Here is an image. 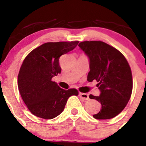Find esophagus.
I'll return each mask as SVG.
<instances>
[{
	"instance_id": "1",
	"label": "esophagus",
	"mask_w": 146,
	"mask_h": 146,
	"mask_svg": "<svg viewBox=\"0 0 146 146\" xmlns=\"http://www.w3.org/2000/svg\"><path fill=\"white\" fill-rule=\"evenodd\" d=\"M79 96H80V98H82L84 100H88L89 99V96H88V94L86 93H82V92H80L79 93Z\"/></svg>"
}]
</instances>
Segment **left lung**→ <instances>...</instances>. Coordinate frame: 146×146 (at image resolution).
<instances>
[{
  "instance_id": "1",
  "label": "left lung",
  "mask_w": 146,
  "mask_h": 146,
  "mask_svg": "<svg viewBox=\"0 0 146 146\" xmlns=\"http://www.w3.org/2000/svg\"><path fill=\"white\" fill-rule=\"evenodd\" d=\"M90 59L88 81L98 82L100 96L90 95V99L101 103V110L94 114L96 119L115 117L130 100L133 79L130 66L124 56L114 47L101 41H85L78 44Z\"/></svg>"
}]
</instances>
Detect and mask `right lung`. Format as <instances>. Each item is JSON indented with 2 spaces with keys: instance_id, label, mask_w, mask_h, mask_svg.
<instances>
[{
  "instance_id": "obj_1",
  "label": "right lung",
  "mask_w": 146,
  "mask_h": 146,
  "mask_svg": "<svg viewBox=\"0 0 146 146\" xmlns=\"http://www.w3.org/2000/svg\"><path fill=\"white\" fill-rule=\"evenodd\" d=\"M78 41L47 42L32 50L20 67L17 86L28 110L36 117L51 119L64 111L68 99L78 95L75 88L65 90L52 78L61 73L60 56L76 48Z\"/></svg>"
}]
</instances>
